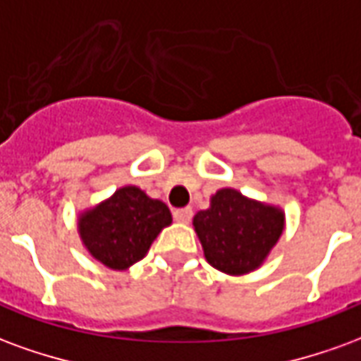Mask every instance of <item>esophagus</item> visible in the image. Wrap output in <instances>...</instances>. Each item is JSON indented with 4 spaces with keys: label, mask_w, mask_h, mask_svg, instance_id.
I'll return each instance as SVG.
<instances>
[{
    "label": "esophagus",
    "mask_w": 361,
    "mask_h": 361,
    "mask_svg": "<svg viewBox=\"0 0 361 361\" xmlns=\"http://www.w3.org/2000/svg\"><path fill=\"white\" fill-rule=\"evenodd\" d=\"M173 219L178 220V222H189V220L193 219V209L191 207H185V209H176L173 211Z\"/></svg>",
    "instance_id": "1"
}]
</instances>
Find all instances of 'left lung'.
<instances>
[{
    "label": "left lung",
    "instance_id": "left-lung-1",
    "mask_svg": "<svg viewBox=\"0 0 361 361\" xmlns=\"http://www.w3.org/2000/svg\"><path fill=\"white\" fill-rule=\"evenodd\" d=\"M193 226L204 257L228 274L255 271L284 230V214L274 207L245 199L234 189H220L211 209L197 212Z\"/></svg>",
    "mask_w": 361,
    "mask_h": 361
}]
</instances>
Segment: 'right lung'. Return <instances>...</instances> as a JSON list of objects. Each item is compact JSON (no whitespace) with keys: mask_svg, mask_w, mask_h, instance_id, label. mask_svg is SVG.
Instances as JSON below:
<instances>
[{"mask_svg":"<svg viewBox=\"0 0 361 361\" xmlns=\"http://www.w3.org/2000/svg\"><path fill=\"white\" fill-rule=\"evenodd\" d=\"M172 224L170 209L139 188H121L79 220L82 243L90 255L110 269L141 261L160 230Z\"/></svg>","mask_w":361,"mask_h":361,"instance_id":"right-lung-1","label":"right lung"}]
</instances>
